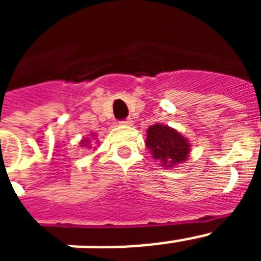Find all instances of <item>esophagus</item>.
<instances>
[{
  "instance_id": "34e87169",
  "label": "esophagus",
  "mask_w": 261,
  "mask_h": 261,
  "mask_svg": "<svg viewBox=\"0 0 261 261\" xmlns=\"http://www.w3.org/2000/svg\"><path fill=\"white\" fill-rule=\"evenodd\" d=\"M120 124H123V125H132L133 120L130 119V117H128V119H125V120H121V121H120Z\"/></svg>"
}]
</instances>
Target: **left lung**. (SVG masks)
<instances>
[{
    "label": "left lung",
    "instance_id": "1",
    "mask_svg": "<svg viewBox=\"0 0 261 261\" xmlns=\"http://www.w3.org/2000/svg\"><path fill=\"white\" fill-rule=\"evenodd\" d=\"M146 132V147L154 159L162 162V166L172 167L186 162L191 151V145L180 133L161 124L149 126Z\"/></svg>",
    "mask_w": 261,
    "mask_h": 261
}]
</instances>
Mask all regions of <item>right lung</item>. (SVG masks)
Instances as JSON below:
<instances>
[{
    "label": "right lung",
    "mask_w": 261,
    "mask_h": 261,
    "mask_svg": "<svg viewBox=\"0 0 261 261\" xmlns=\"http://www.w3.org/2000/svg\"><path fill=\"white\" fill-rule=\"evenodd\" d=\"M89 138H87V140H82V141H81V145H82V146H86V145H89Z\"/></svg>",
    "instance_id": "right-lung-1"
}]
</instances>
